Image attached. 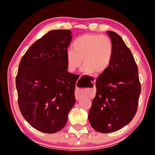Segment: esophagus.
Segmentation results:
<instances>
[{
    "label": "esophagus",
    "instance_id": "obj_1",
    "mask_svg": "<svg viewBox=\"0 0 155 155\" xmlns=\"http://www.w3.org/2000/svg\"><path fill=\"white\" fill-rule=\"evenodd\" d=\"M94 82H95V80ZM81 97H82V95L80 94L79 92H78L77 91H76V92H75V99H77V100H79V99L81 98Z\"/></svg>",
    "mask_w": 155,
    "mask_h": 155
}]
</instances>
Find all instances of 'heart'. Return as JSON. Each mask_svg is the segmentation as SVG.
I'll return each instance as SVG.
<instances>
[{
  "instance_id": "obj_1",
  "label": "heart",
  "mask_w": 155,
  "mask_h": 155,
  "mask_svg": "<svg viewBox=\"0 0 155 155\" xmlns=\"http://www.w3.org/2000/svg\"><path fill=\"white\" fill-rule=\"evenodd\" d=\"M114 55L111 39L104 35L84 34L72 44L66 52V63L70 72H74L83 63L82 71L86 74L99 75L107 71Z\"/></svg>"
}]
</instances>
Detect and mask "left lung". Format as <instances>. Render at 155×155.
Here are the masks:
<instances>
[{
  "instance_id": "obj_1",
  "label": "left lung",
  "mask_w": 155,
  "mask_h": 155,
  "mask_svg": "<svg viewBox=\"0 0 155 155\" xmlns=\"http://www.w3.org/2000/svg\"><path fill=\"white\" fill-rule=\"evenodd\" d=\"M114 45L110 66L96 80V96L88 119L94 130L108 133L130 123L141 92L138 70L130 50L118 34L108 31Z\"/></svg>"
}]
</instances>
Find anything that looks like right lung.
<instances>
[{
	"label": "right lung",
	"instance_id": "add662e5",
	"mask_svg": "<svg viewBox=\"0 0 155 155\" xmlns=\"http://www.w3.org/2000/svg\"><path fill=\"white\" fill-rule=\"evenodd\" d=\"M71 31H49L21 59L16 77L18 104L25 119L41 132L54 133L66 125L75 104L77 78L67 71Z\"/></svg>",
	"mask_w": 155,
	"mask_h": 155
}]
</instances>
